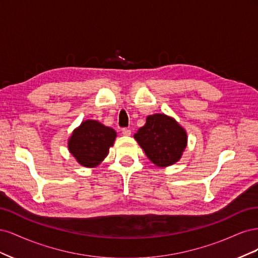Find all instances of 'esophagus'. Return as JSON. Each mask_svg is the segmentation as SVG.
<instances>
[{
	"instance_id": "34e87169",
	"label": "esophagus",
	"mask_w": 258,
	"mask_h": 258,
	"mask_svg": "<svg viewBox=\"0 0 258 258\" xmlns=\"http://www.w3.org/2000/svg\"><path fill=\"white\" fill-rule=\"evenodd\" d=\"M121 134H122L123 136L129 137V136L131 135V130H130V129H128V128H123V129L121 130Z\"/></svg>"
}]
</instances>
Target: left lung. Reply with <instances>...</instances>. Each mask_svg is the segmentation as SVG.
Returning <instances> with one entry per match:
<instances>
[{
  "label": "left lung",
  "mask_w": 258,
  "mask_h": 258,
  "mask_svg": "<svg viewBox=\"0 0 258 258\" xmlns=\"http://www.w3.org/2000/svg\"><path fill=\"white\" fill-rule=\"evenodd\" d=\"M147 158L157 167H169L181 159L187 146V132L173 117L153 114L134 136Z\"/></svg>",
  "instance_id": "left-lung-1"
}]
</instances>
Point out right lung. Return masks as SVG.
Here are the masks:
<instances>
[{"label": "right lung", "mask_w": 258, "mask_h": 258, "mask_svg": "<svg viewBox=\"0 0 258 258\" xmlns=\"http://www.w3.org/2000/svg\"><path fill=\"white\" fill-rule=\"evenodd\" d=\"M116 131L98 120H84L68 140L69 152L86 168H95L108 155L114 145Z\"/></svg>", "instance_id": "obj_1"}]
</instances>
